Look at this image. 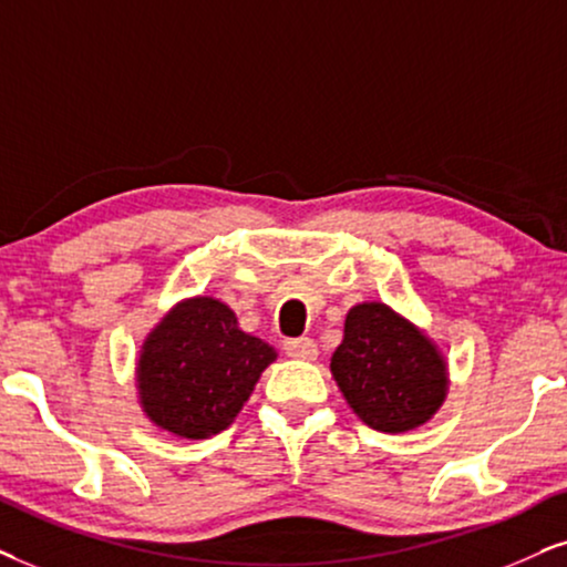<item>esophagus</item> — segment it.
<instances>
[{
    "instance_id": "34e87169",
    "label": "esophagus",
    "mask_w": 567,
    "mask_h": 567,
    "mask_svg": "<svg viewBox=\"0 0 567 567\" xmlns=\"http://www.w3.org/2000/svg\"><path fill=\"white\" fill-rule=\"evenodd\" d=\"M285 353L296 361H313L319 355V348L311 337H292V340H285Z\"/></svg>"
}]
</instances>
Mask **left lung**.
<instances>
[{
    "label": "left lung",
    "mask_w": 567,
    "mask_h": 567,
    "mask_svg": "<svg viewBox=\"0 0 567 567\" xmlns=\"http://www.w3.org/2000/svg\"><path fill=\"white\" fill-rule=\"evenodd\" d=\"M329 369L353 413L377 432L424 426L447 398V363L440 350L379 300L350 308Z\"/></svg>",
    "instance_id": "obj_1"
}]
</instances>
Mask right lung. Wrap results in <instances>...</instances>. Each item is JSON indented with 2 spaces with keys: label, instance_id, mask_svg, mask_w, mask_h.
I'll use <instances>...</instances> for the list:
<instances>
[{
  "label": "right lung",
  "instance_id": "right-lung-1",
  "mask_svg": "<svg viewBox=\"0 0 567 567\" xmlns=\"http://www.w3.org/2000/svg\"><path fill=\"white\" fill-rule=\"evenodd\" d=\"M275 358L269 342L243 332L230 306L188 298L143 340L141 408L164 432L206 440L233 424Z\"/></svg>",
  "mask_w": 567,
  "mask_h": 567
}]
</instances>
